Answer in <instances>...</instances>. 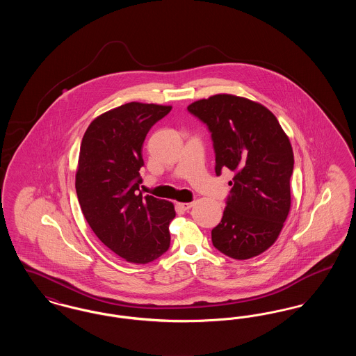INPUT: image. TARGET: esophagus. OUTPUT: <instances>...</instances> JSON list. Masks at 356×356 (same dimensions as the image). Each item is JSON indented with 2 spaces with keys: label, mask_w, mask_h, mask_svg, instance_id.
<instances>
[{
  "label": "esophagus",
  "mask_w": 356,
  "mask_h": 356,
  "mask_svg": "<svg viewBox=\"0 0 356 356\" xmlns=\"http://www.w3.org/2000/svg\"><path fill=\"white\" fill-rule=\"evenodd\" d=\"M192 205H193V203H177V207H179L180 209H183V211H188Z\"/></svg>",
  "instance_id": "esophagus-1"
}]
</instances>
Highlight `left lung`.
I'll list each match as a JSON object with an SVG mask.
<instances>
[{
    "instance_id": "left-lung-1",
    "label": "left lung",
    "mask_w": 356,
    "mask_h": 356,
    "mask_svg": "<svg viewBox=\"0 0 356 356\" xmlns=\"http://www.w3.org/2000/svg\"><path fill=\"white\" fill-rule=\"evenodd\" d=\"M207 124L216 154V175L235 172L231 195L212 243L221 254L245 260L267 251L291 208L293 152L270 109L234 95H215L188 105Z\"/></svg>"
}]
</instances>
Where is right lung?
Returning <instances> with one entry per match:
<instances>
[{"label":"right lung","mask_w":356,"mask_h":356,"mask_svg":"<svg viewBox=\"0 0 356 356\" xmlns=\"http://www.w3.org/2000/svg\"><path fill=\"white\" fill-rule=\"evenodd\" d=\"M170 105L128 102L93 120L85 132L76 192L95 235L129 263L147 264L170 248V202L138 192L143 143Z\"/></svg>","instance_id":"obj_1"}]
</instances>
